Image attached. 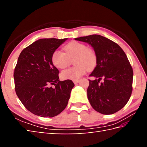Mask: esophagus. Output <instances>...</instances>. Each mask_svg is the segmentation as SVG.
Here are the masks:
<instances>
[{"instance_id":"1","label":"esophagus","mask_w":147,"mask_h":147,"mask_svg":"<svg viewBox=\"0 0 147 147\" xmlns=\"http://www.w3.org/2000/svg\"><path fill=\"white\" fill-rule=\"evenodd\" d=\"M80 82V80H74L73 81V83H74V84H77L78 83Z\"/></svg>"}]
</instances>
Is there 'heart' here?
Masks as SVG:
<instances>
[{
  "mask_svg": "<svg viewBox=\"0 0 147 147\" xmlns=\"http://www.w3.org/2000/svg\"><path fill=\"white\" fill-rule=\"evenodd\" d=\"M64 53L56 50L52 54V62L58 69H64L71 64L73 59L74 67L67 69L61 73L64 80H77L83 74L86 69L92 71L97 64V56L93 49L88 48L83 43L72 41L64 47Z\"/></svg>",
  "mask_w": 147,
  "mask_h": 147,
  "instance_id": "heart-1",
  "label": "heart"
}]
</instances>
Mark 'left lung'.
I'll use <instances>...</instances> for the list:
<instances>
[{"label": "left lung", "instance_id": "8db88e82", "mask_svg": "<svg viewBox=\"0 0 147 147\" xmlns=\"http://www.w3.org/2000/svg\"><path fill=\"white\" fill-rule=\"evenodd\" d=\"M75 40L91 45L97 56V64L89 76L97 79L89 80L87 89L90 104L102 114L115 113L126 105L133 90V68L126 54L116 43L101 35Z\"/></svg>", "mask_w": 147, "mask_h": 147}]
</instances>
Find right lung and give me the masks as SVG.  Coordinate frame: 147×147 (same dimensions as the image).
<instances>
[{"mask_svg": "<svg viewBox=\"0 0 147 147\" xmlns=\"http://www.w3.org/2000/svg\"><path fill=\"white\" fill-rule=\"evenodd\" d=\"M66 40L40 39L19 56L14 71L16 93L27 110L35 115L54 117L67 105L74 85L70 80L59 81V71L51 59L52 53Z\"/></svg>", "mask_w": 147, "mask_h": 147, "instance_id": "1", "label": "right lung"}]
</instances>
